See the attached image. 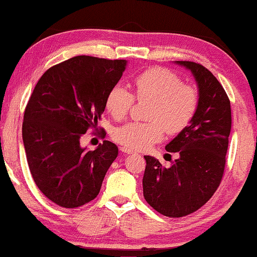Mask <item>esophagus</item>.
<instances>
[{
	"instance_id": "obj_1",
	"label": "esophagus",
	"mask_w": 257,
	"mask_h": 257,
	"mask_svg": "<svg viewBox=\"0 0 257 257\" xmlns=\"http://www.w3.org/2000/svg\"><path fill=\"white\" fill-rule=\"evenodd\" d=\"M120 151L122 152V153H125V154H133V153H135V152L131 151V150H128V148H126V147H121Z\"/></svg>"
}]
</instances>
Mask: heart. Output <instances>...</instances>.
Listing matches in <instances>:
<instances>
[{"label":"heart","instance_id":"heart-1","mask_svg":"<svg viewBox=\"0 0 257 257\" xmlns=\"http://www.w3.org/2000/svg\"><path fill=\"white\" fill-rule=\"evenodd\" d=\"M137 97L152 99L151 121H131L113 132V139L128 150H146L163 138L165 131L178 133L187 127L198 107V92L183 84L180 77L168 69L152 68L136 76ZM135 95L117 84L106 98V109L114 119L127 116L135 104Z\"/></svg>","mask_w":257,"mask_h":257}]
</instances>
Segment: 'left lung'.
<instances>
[{
    "label": "left lung",
    "mask_w": 257,
    "mask_h": 257,
    "mask_svg": "<svg viewBox=\"0 0 257 257\" xmlns=\"http://www.w3.org/2000/svg\"><path fill=\"white\" fill-rule=\"evenodd\" d=\"M198 85V107L187 127L166 146L178 159L169 168L145 155L143 187L146 202L166 217L180 218L200 209L220 184L232 126L230 103L220 82L205 67L176 61Z\"/></svg>",
    "instance_id": "left-lung-1"
}]
</instances>
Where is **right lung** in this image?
Listing matches in <instances>:
<instances>
[{"label":"right lung","mask_w":257,"mask_h":257,"mask_svg":"<svg viewBox=\"0 0 257 257\" xmlns=\"http://www.w3.org/2000/svg\"><path fill=\"white\" fill-rule=\"evenodd\" d=\"M126 64L79 55L47 69L33 89L22 127L28 165L39 190L59 206L95 199L117 158L111 141L87 151L80 139L101 119Z\"/></svg>","instance_id":"1"}]
</instances>
